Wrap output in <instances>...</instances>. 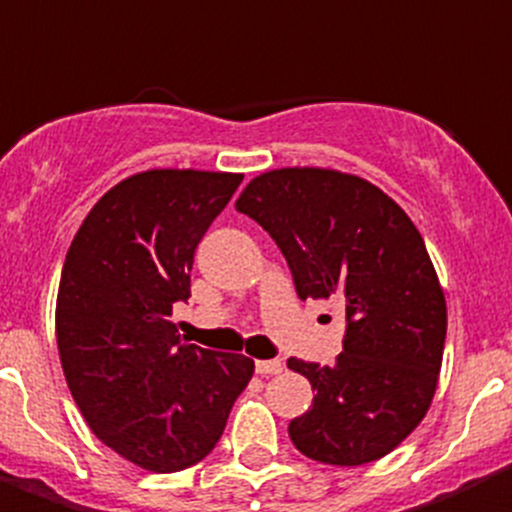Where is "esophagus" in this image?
Instances as JSON below:
<instances>
[{"label": "esophagus", "instance_id": "1", "mask_svg": "<svg viewBox=\"0 0 512 512\" xmlns=\"http://www.w3.org/2000/svg\"><path fill=\"white\" fill-rule=\"evenodd\" d=\"M255 371L260 373V376H275V373L283 371V363L281 361H257Z\"/></svg>", "mask_w": 512, "mask_h": 512}]
</instances>
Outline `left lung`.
I'll return each instance as SVG.
<instances>
[{"label":"left lung","instance_id":"left-lung-1","mask_svg":"<svg viewBox=\"0 0 512 512\" xmlns=\"http://www.w3.org/2000/svg\"><path fill=\"white\" fill-rule=\"evenodd\" d=\"M234 206L281 247L301 299L345 306L335 366L288 361L314 391L288 425L293 446L332 466L391 453L428 415L446 342V296L417 226L384 190L324 167L262 172Z\"/></svg>","mask_w":512,"mask_h":512}]
</instances>
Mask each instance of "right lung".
<instances>
[{
	"instance_id": "1",
	"label": "right lung",
	"mask_w": 512,
	"mask_h": 512,
	"mask_svg": "<svg viewBox=\"0 0 512 512\" xmlns=\"http://www.w3.org/2000/svg\"><path fill=\"white\" fill-rule=\"evenodd\" d=\"M242 175L146 170L121 180L74 234L56 299V342L92 433L146 471L206 459L255 361L177 335L198 242Z\"/></svg>"
}]
</instances>
